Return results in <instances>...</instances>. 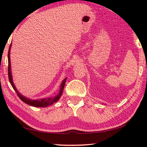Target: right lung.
Returning a JSON list of instances; mask_svg holds the SVG:
<instances>
[{
	"label": "right lung",
	"mask_w": 147,
	"mask_h": 147,
	"mask_svg": "<svg viewBox=\"0 0 147 147\" xmlns=\"http://www.w3.org/2000/svg\"><path fill=\"white\" fill-rule=\"evenodd\" d=\"M11 47V43L10 44V46H9V51H8V78L9 82H10L11 86L13 87L14 90L16 91V93L17 95L19 97L21 100L25 102L26 104H28L30 106H34V107H47L50 105H52V104H54V102H56L58 101L59 98L61 97L62 93H63V88L65 86V84L67 78H65L63 82H62L60 86V89H59V93L56 95L55 96H53V97L51 98H42V99H38V100H32V99H30L25 97L23 95L19 93V91H17V88L16 86L13 84V79H12V74H11V63H10V49Z\"/></svg>",
	"instance_id": "add662e5"
}]
</instances>
